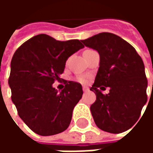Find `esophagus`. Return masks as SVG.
<instances>
[{
  "label": "esophagus",
  "mask_w": 153,
  "mask_h": 153,
  "mask_svg": "<svg viewBox=\"0 0 153 153\" xmlns=\"http://www.w3.org/2000/svg\"><path fill=\"white\" fill-rule=\"evenodd\" d=\"M89 90V88L88 87H83V92H88Z\"/></svg>",
  "instance_id": "34e87169"
}]
</instances>
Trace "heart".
<instances>
[{
	"label": "heart",
	"mask_w": 153,
	"mask_h": 153,
	"mask_svg": "<svg viewBox=\"0 0 153 153\" xmlns=\"http://www.w3.org/2000/svg\"><path fill=\"white\" fill-rule=\"evenodd\" d=\"M76 80L78 82H79L81 83H86L88 82L89 80V76L88 75H82V76H79L76 78Z\"/></svg>",
	"instance_id": "obj_1"
}]
</instances>
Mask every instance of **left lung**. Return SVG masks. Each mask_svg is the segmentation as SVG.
I'll use <instances>...</instances> for the list:
<instances>
[{
    "label": "left lung",
    "mask_w": 153,
    "mask_h": 153,
    "mask_svg": "<svg viewBox=\"0 0 153 153\" xmlns=\"http://www.w3.org/2000/svg\"><path fill=\"white\" fill-rule=\"evenodd\" d=\"M81 42L100 55L99 69L90 88L97 97L90 106L95 124L111 134L128 130L137 122L148 100V79L142 58L133 46L111 33H101ZM106 86L110 87L109 93L103 94L100 90Z\"/></svg>",
    "instance_id": "8db88e82"
}]
</instances>
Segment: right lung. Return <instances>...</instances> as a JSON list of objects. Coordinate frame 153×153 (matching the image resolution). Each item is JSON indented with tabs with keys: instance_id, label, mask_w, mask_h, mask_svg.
I'll list each match as a JSON object with an SVG mask.
<instances>
[{
	"instance_id": "add662e5",
	"label": "right lung",
	"mask_w": 153,
	"mask_h": 153,
	"mask_svg": "<svg viewBox=\"0 0 153 153\" xmlns=\"http://www.w3.org/2000/svg\"><path fill=\"white\" fill-rule=\"evenodd\" d=\"M83 47L77 39L57 41L38 34L15 51L9 77L11 100L32 131L50 136L69 127L74 107L83 95L82 86L65 80L59 93L52 84L60 80L67 59Z\"/></svg>"
}]
</instances>
